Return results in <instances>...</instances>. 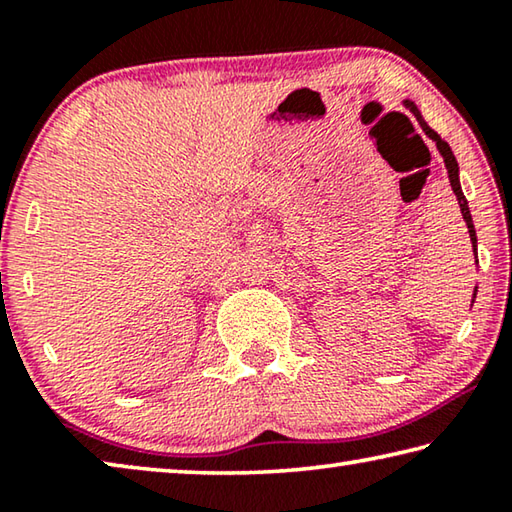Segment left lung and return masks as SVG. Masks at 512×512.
Listing matches in <instances>:
<instances>
[{"instance_id":"8db88e82","label":"left lung","mask_w":512,"mask_h":512,"mask_svg":"<svg viewBox=\"0 0 512 512\" xmlns=\"http://www.w3.org/2000/svg\"><path fill=\"white\" fill-rule=\"evenodd\" d=\"M402 106L409 108V110L413 112V117L418 119V124H420L422 131H424V135H427L431 142H436L438 153L443 155V162H445L447 176H449V185H452L454 194H456V201H458V207H461V214H463V221H465V225H467V232H470L472 250H474V255H476V230H474V223H472L470 205H467V198H465L463 189H461V178H458V162H456V158H454V153H452V149H449V144L443 140V137H440L436 131H433V128H429V124H427V121H424V117H422V112L418 110V106H415V103H413L411 99H402ZM476 289H479V287H474L472 305H474V298H476Z\"/></svg>"}]
</instances>
